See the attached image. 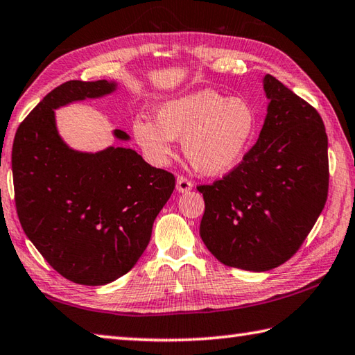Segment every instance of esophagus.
Here are the masks:
<instances>
[{
  "label": "esophagus",
  "mask_w": 355,
  "mask_h": 355,
  "mask_svg": "<svg viewBox=\"0 0 355 355\" xmlns=\"http://www.w3.org/2000/svg\"><path fill=\"white\" fill-rule=\"evenodd\" d=\"M192 182L191 180H187L186 177H183V175H178L177 177V191L178 192H187V191H191L192 189Z\"/></svg>",
  "instance_id": "1"
}]
</instances>
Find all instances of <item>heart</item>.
<instances>
[{"instance_id": "obj_1", "label": "heart", "mask_w": 355, "mask_h": 355, "mask_svg": "<svg viewBox=\"0 0 355 355\" xmlns=\"http://www.w3.org/2000/svg\"><path fill=\"white\" fill-rule=\"evenodd\" d=\"M257 130L254 107L246 100L226 98L212 89H201L155 107V123L137 118L132 132L150 163L164 166L173 152V138L193 168L205 175H223L237 166Z\"/></svg>"}]
</instances>
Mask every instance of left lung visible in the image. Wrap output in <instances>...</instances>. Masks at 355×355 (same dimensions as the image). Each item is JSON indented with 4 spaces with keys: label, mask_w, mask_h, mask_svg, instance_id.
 <instances>
[{
    "label": "left lung",
    "mask_w": 355,
    "mask_h": 355,
    "mask_svg": "<svg viewBox=\"0 0 355 355\" xmlns=\"http://www.w3.org/2000/svg\"><path fill=\"white\" fill-rule=\"evenodd\" d=\"M259 140L241 163L198 186L205 214L201 240L226 266L254 272L283 265L322 214L329 186L328 135L309 103L272 75Z\"/></svg>",
    "instance_id": "left-lung-1"
}]
</instances>
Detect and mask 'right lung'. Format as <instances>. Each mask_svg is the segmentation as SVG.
<instances>
[{"instance_id":"1","label":"right lung","mask_w":355,"mask_h":355,"mask_svg":"<svg viewBox=\"0 0 355 355\" xmlns=\"http://www.w3.org/2000/svg\"><path fill=\"white\" fill-rule=\"evenodd\" d=\"M115 81H66L19 124L12 172L19 223L33 246L64 279L101 286L135 266L158 212L175 187L171 172L135 150H73L62 141L55 109L112 94ZM118 140L129 135L114 130Z\"/></svg>"}]
</instances>
